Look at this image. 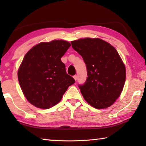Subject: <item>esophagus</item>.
Returning a JSON list of instances; mask_svg holds the SVG:
<instances>
[{
  "instance_id": "1",
  "label": "esophagus",
  "mask_w": 146,
  "mask_h": 146,
  "mask_svg": "<svg viewBox=\"0 0 146 146\" xmlns=\"http://www.w3.org/2000/svg\"><path fill=\"white\" fill-rule=\"evenodd\" d=\"M73 78L75 79V80H76V79H77V76H76V75H74V76H73Z\"/></svg>"
}]
</instances>
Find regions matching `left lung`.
<instances>
[{
	"instance_id": "obj_1",
	"label": "left lung",
	"mask_w": 146,
	"mask_h": 146,
	"mask_svg": "<svg viewBox=\"0 0 146 146\" xmlns=\"http://www.w3.org/2000/svg\"><path fill=\"white\" fill-rule=\"evenodd\" d=\"M82 56L88 76L78 85L86 102L97 109L110 107L119 97L125 80V68L114 47L100 38L71 41Z\"/></svg>"
}]
</instances>
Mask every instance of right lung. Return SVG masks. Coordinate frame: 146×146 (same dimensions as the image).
Segmentation results:
<instances>
[{
  "label": "right lung",
  "instance_id": "right-lung-1",
  "mask_svg": "<svg viewBox=\"0 0 146 146\" xmlns=\"http://www.w3.org/2000/svg\"><path fill=\"white\" fill-rule=\"evenodd\" d=\"M70 46V43L62 40L42 42L24 56L18 78L24 96L31 104L42 109L53 107L75 83L60 59Z\"/></svg>",
  "mask_w": 146,
  "mask_h": 146
}]
</instances>
